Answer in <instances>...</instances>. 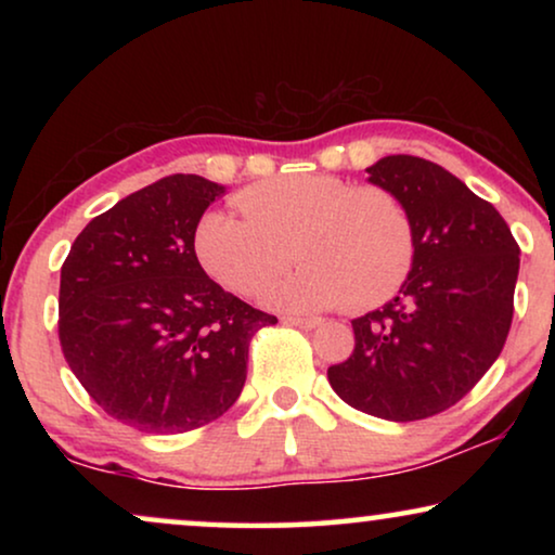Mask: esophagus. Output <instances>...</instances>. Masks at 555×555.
<instances>
[{
	"mask_svg": "<svg viewBox=\"0 0 555 555\" xmlns=\"http://www.w3.org/2000/svg\"><path fill=\"white\" fill-rule=\"evenodd\" d=\"M287 325H295V328H318L321 325V318H285Z\"/></svg>",
	"mask_w": 555,
	"mask_h": 555,
	"instance_id": "1",
	"label": "esophagus"
}]
</instances>
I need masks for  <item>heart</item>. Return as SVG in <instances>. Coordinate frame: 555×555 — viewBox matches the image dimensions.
<instances>
[{
  "label": "heart",
  "mask_w": 555,
  "mask_h": 555,
  "mask_svg": "<svg viewBox=\"0 0 555 555\" xmlns=\"http://www.w3.org/2000/svg\"><path fill=\"white\" fill-rule=\"evenodd\" d=\"M240 214L211 209L194 230L196 260L237 295H260L293 255L302 264L270 291L287 310L382 306L414 264V227L397 196L328 173H295L247 186Z\"/></svg>",
  "instance_id": "obj_1"
}]
</instances>
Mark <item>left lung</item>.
<instances>
[{"instance_id":"8db88e82","label":"left lung","mask_w":555,"mask_h":555,"mask_svg":"<svg viewBox=\"0 0 555 555\" xmlns=\"http://www.w3.org/2000/svg\"><path fill=\"white\" fill-rule=\"evenodd\" d=\"M366 171L404 204L416 253L397 298L351 321L353 353L328 382L378 420H427L457 404L503 351L520 247L500 211L439 164L397 154Z\"/></svg>"}]
</instances>
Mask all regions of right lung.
<instances>
[{
    "mask_svg": "<svg viewBox=\"0 0 555 555\" xmlns=\"http://www.w3.org/2000/svg\"><path fill=\"white\" fill-rule=\"evenodd\" d=\"M222 184L171 173L90 219L60 270V346L98 406L146 435L215 422L278 318L202 270L194 230Z\"/></svg>",
    "mask_w": 555,
    "mask_h": 555,
    "instance_id": "1",
    "label": "right lung"
}]
</instances>
